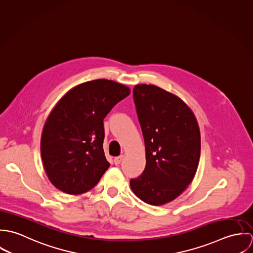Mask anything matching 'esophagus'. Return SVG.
<instances>
[{"mask_svg": "<svg viewBox=\"0 0 253 253\" xmlns=\"http://www.w3.org/2000/svg\"><path fill=\"white\" fill-rule=\"evenodd\" d=\"M123 158H124V156H119V157H116V158L114 159V164H115L116 166L120 165V164H121V162H122V160H123Z\"/></svg>", "mask_w": 253, "mask_h": 253, "instance_id": "esophagus-1", "label": "esophagus"}]
</instances>
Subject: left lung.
Returning <instances> with one entry per match:
<instances>
[{"label": "left lung", "mask_w": 253, "mask_h": 253, "mask_svg": "<svg viewBox=\"0 0 253 253\" xmlns=\"http://www.w3.org/2000/svg\"><path fill=\"white\" fill-rule=\"evenodd\" d=\"M133 99L146 167L129 184L141 201L162 206L176 199L194 179L201 156L199 125L178 96L154 84L135 85Z\"/></svg>", "instance_id": "left-lung-1"}]
</instances>
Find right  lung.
I'll return each instance as SVG.
<instances>
[{"mask_svg":"<svg viewBox=\"0 0 253 253\" xmlns=\"http://www.w3.org/2000/svg\"><path fill=\"white\" fill-rule=\"evenodd\" d=\"M127 86L94 80L70 89L50 112L41 138V155L49 181L79 195L92 189L110 167L103 150V120L129 95Z\"/></svg>","mask_w":253,"mask_h":253,"instance_id":"1","label":"right lung"}]
</instances>
